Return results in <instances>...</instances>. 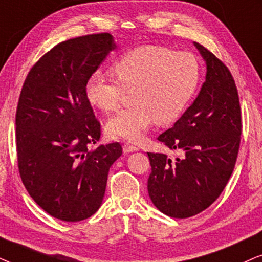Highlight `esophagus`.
I'll return each mask as SVG.
<instances>
[{"instance_id":"34e87169","label":"esophagus","mask_w":262,"mask_h":262,"mask_svg":"<svg viewBox=\"0 0 262 262\" xmlns=\"http://www.w3.org/2000/svg\"><path fill=\"white\" fill-rule=\"evenodd\" d=\"M138 146L137 145H134V144H132L130 141H125L124 142V145H123V152L124 153H130V152H135V151H138Z\"/></svg>"}]
</instances>
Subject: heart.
Returning a JSON list of instances; mask_svg holds the SVG:
<instances>
[{"mask_svg":"<svg viewBox=\"0 0 262 262\" xmlns=\"http://www.w3.org/2000/svg\"><path fill=\"white\" fill-rule=\"evenodd\" d=\"M116 80L102 72L87 79V102L105 114L117 110L124 92L133 106L107 121L110 137L137 141L157 121L166 125L179 120L200 82V63L193 54L159 45H142L115 62Z\"/></svg>","mask_w":262,"mask_h":262,"instance_id":"b5f03b06","label":"heart"}]
</instances>
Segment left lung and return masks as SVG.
Here are the masks:
<instances>
[{
  "label": "left lung",
  "instance_id": "obj_1",
  "mask_svg": "<svg viewBox=\"0 0 262 262\" xmlns=\"http://www.w3.org/2000/svg\"><path fill=\"white\" fill-rule=\"evenodd\" d=\"M206 62V80L193 104L172 128L158 137L176 160L148 152L147 181L153 205L172 218H189L211 206L222 194L238 155L242 120L236 83L228 67L194 43Z\"/></svg>",
  "mask_w": 262,
  "mask_h": 262
}]
</instances>
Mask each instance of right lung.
Segmentation results:
<instances>
[{
    "mask_svg": "<svg viewBox=\"0 0 262 262\" xmlns=\"http://www.w3.org/2000/svg\"><path fill=\"white\" fill-rule=\"evenodd\" d=\"M116 49L110 33L57 44L31 68L17 103V166L31 198L52 217L95 214L122 147L99 145L100 123L87 102V79Z\"/></svg>",
    "mask_w": 262,
    "mask_h": 262,
    "instance_id": "add662e5",
    "label": "right lung"
}]
</instances>
